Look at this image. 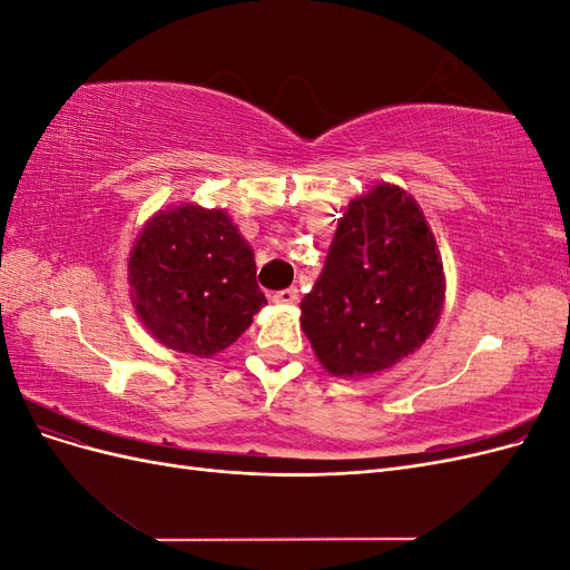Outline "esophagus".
Here are the masks:
<instances>
[{
	"label": "esophagus",
	"mask_w": 570,
	"mask_h": 570,
	"mask_svg": "<svg viewBox=\"0 0 570 570\" xmlns=\"http://www.w3.org/2000/svg\"><path fill=\"white\" fill-rule=\"evenodd\" d=\"M271 299H273V304H281V306H289V304H295V302H297V289H295V287H287V289H281V292H275V295H273Z\"/></svg>",
	"instance_id": "34e87169"
}]
</instances>
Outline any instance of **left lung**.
Here are the masks:
<instances>
[{"mask_svg":"<svg viewBox=\"0 0 570 570\" xmlns=\"http://www.w3.org/2000/svg\"><path fill=\"white\" fill-rule=\"evenodd\" d=\"M444 268L419 202L375 183L350 202L302 327L321 366L344 381L400 364L433 335L444 306Z\"/></svg>","mask_w":570,"mask_h":570,"instance_id":"left-lung-1","label":"left lung"}]
</instances>
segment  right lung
Wrapping results in <instances>:
<instances>
[{
	"label": "right lung",
	"mask_w": 570,
	"mask_h": 570,
	"mask_svg": "<svg viewBox=\"0 0 570 570\" xmlns=\"http://www.w3.org/2000/svg\"><path fill=\"white\" fill-rule=\"evenodd\" d=\"M135 314L166 350L212 358L266 304L254 249L228 212L183 202L154 214L128 256Z\"/></svg>",
	"instance_id": "add662e5"
}]
</instances>
